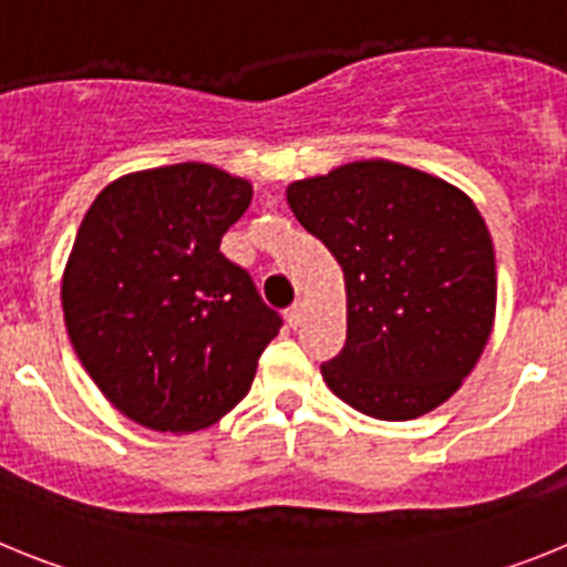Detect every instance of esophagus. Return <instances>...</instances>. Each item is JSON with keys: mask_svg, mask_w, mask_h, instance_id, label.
Here are the masks:
<instances>
[{"mask_svg": "<svg viewBox=\"0 0 567 567\" xmlns=\"http://www.w3.org/2000/svg\"><path fill=\"white\" fill-rule=\"evenodd\" d=\"M287 320H289V327H295V329L300 327V320H303V303H300V300L287 309Z\"/></svg>", "mask_w": 567, "mask_h": 567, "instance_id": "1", "label": "esophagus"}]
</instances>
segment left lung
Instances as JSON below:
<instances>
[{"instance_id":"left-lung-1","label":"left lung","mask_w":567,"mask_h":567,"mask_svg":"<svg viewBox=\"0 0 567 567\" xmlns=\"http://www.w3.org/2000/svg\"><path fill=\"white\" fill-rule=\"evenodd\" d=\"M346 280V343L320 365L343 403L414 420L477 365L497 309V264L463 189L405 164L352 162L287 187Z\"/></svg>"}]
</instances>
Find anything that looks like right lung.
<instances>
[{"label":"right lung","mask_w":567,"mask_h":567,"mask_svg":"<svg viewBox=\"0 0 567 567\" xmlns=\"http://www.w3.org/2000/svg\"><path fill=\"white\" fill-rule=\"evenodd\" d=\"M252 184L213 164L115 178L79 227L62 278L70 343L104 398L155 432H198L247 398L280 315L221 238Z\"/></svg>","instance_id":"1"}]
</instances>
